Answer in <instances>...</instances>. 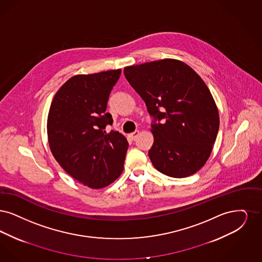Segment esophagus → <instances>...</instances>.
Wrapping results in <instances>:
<instances>
[{
  "instance_id": "esophagus-1",
  "label": "esophagus",
  "mask_w": 262,
  "mask_h": 262,
  "mask_svg": "<svg viewBox=\"0 0 262 262\" xmlns=\"http://www.w3.org/2000/svg\"><path fill=\"white\" fill-rule=\"evenodd\" d=\"M139 133H140V132H139L138 130H136V131H134L133 133H130V134L128 135V137H129L130 140H135L137 137H138V135H139Z\"/></svg>"
}]
</instances>
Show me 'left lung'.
<instances>
[{"mask_svg": "<svg viewBox=\"0 0 262 262\" xmlns=\"http://www.w3.org/2000/svg\"><path fill=\"white\" fill-rule=\"evenodd\" d=\"M124 75L152 118L148 157L154 166L174 178L200 170L219 129L216 104L205 82L189 66L170 58L127 67Z\"/></svg>", "mask_w": 262, "mask_h": 262, "instance_id": "obj_1", "label": "left lung"}]
</instances>
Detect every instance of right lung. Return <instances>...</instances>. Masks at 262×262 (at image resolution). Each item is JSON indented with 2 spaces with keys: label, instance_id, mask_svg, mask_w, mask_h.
<instances>
[{
  "label": "right lung",
  "instance_id": "1",
  "mask_svg": "<svg viewBox=\"0 0 262 262\" xmlns=\"http://www.w3.org/2000/svg\"><path fill=\"white\" fill-rule=\"evenodd\" d=\"M121 69L75 75L57 92L48 115V138L59 165L78 182L101 189L123 171L128 142L105 127L112 125L106 113L110 94Z\"/></svg>",
  "mask_w": 262,
  "mask_h": 262
}]
</instances>
